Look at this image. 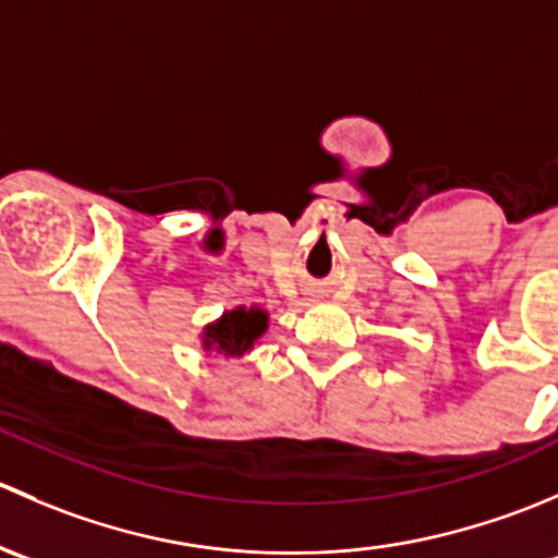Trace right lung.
<instances>
[{"instance_id":"obj_1","label":"right lung","mask_w":558,"mask_h":558,"mask_svg":"<svg viewBox=\"0 0 558 558\" xmlns=\"http://www.w3.org/2000/svg\"><path fill=\"white\" fill-rule=\"evenodd\" d=\"M266 332V314L260 308H236L228 312L217 325L206 327L204 347L226 354V357H241L252 343Z\"/></svg>"}]
</instances>
